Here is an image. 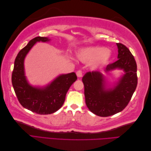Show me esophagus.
Instances as JSON below:
<instances>
[{
	"mask_svg": "<svg viewBox=\"0 0 151 151\" xmlns=\"http://www.w3.org/2000/svg\"><path fill=\"white\" fill-rule=\"evenodd\" d=\"M76 74H77V77H81L82 76H83V72H82V70H77V71L76 72Z\"/></svg>",
	"mask_w": 151,
	"mask_h": 151,
	"instance_id": "esophagus-1",
	"label": "esophagus"
}]
</instances>
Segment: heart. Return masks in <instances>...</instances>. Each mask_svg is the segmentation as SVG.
I'll use <instances>...</instances> for the list:
<instances>
[{"mask_svg":"<svg viewBox=\"0 0 151 151\" xmlns=\"http://www.w3.org/2000/svg\"><path fill=\"white\" fill-rule=\"evenodd\" d=\"M77 56L82 62H93L94 65L98 66L107 63L111 57V53L109 50H105L101 47H93L80 50L77 52Z\"/></svg>","mask_w":151,"mask_h":151,"instance_id":"b5f03b06","label":"heart"}]
</instances>
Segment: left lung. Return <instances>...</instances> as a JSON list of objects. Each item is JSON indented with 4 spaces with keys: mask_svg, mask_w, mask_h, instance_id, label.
I'll return each mask as SVG.
<instances>
[{
    "mask_svg": "<svg viewBox=\"0 0 151 151\" xmlns=\"http://www.w3.org/2000/svg\"><path fill=\"white\" fill-rule=\"evenodd\" d=\"M118 47V60L108 64V72L116 68L123 70V75L113 88H105L104 76L100 72H87L83 77L86 104L95 115L106 117L122 111L129 104L137 85V64L134 57L126 46Z\"/></svg>",
    "mask_w": 151,
    "mask_h": 151,
    "instance_id": "obj_1",
    "label": "left lung"
}]
</instances>
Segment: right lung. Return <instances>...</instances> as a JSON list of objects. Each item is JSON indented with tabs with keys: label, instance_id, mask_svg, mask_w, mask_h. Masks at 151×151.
<instances>
[{
	"label": "right lung",
	"instance_id": "1",
	"mask_svg": "<svg viewBox=\"0 0 151 151\" xmlns=\"http://www.w3.org/2000/svg\"><path fill=\"white\" fill-rule=\"evenodd\" d=\"M50 40L47 37L41 36L30 40L18 53L12 74V84L18 101L26 109L40 115H48L58 110L65 101L68 89L77 79L75 73L72 72L59 76L45 88L29 84L24 75L25 57L36 42Z\"/></svg>",
	"mask_w": 151,
	"mask_h": 151
}]
</instances>
